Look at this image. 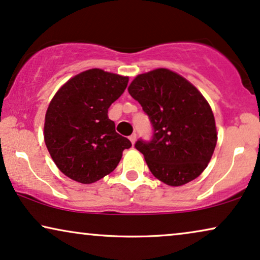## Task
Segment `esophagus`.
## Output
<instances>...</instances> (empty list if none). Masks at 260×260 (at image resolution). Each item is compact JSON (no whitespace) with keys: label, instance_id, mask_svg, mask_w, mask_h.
I'll return each instance as SVG.
<instances>
[{"label":"esophagus","instance_id":"esophagus-1","mask_svg":"<svg viewBox=\"0 0 260 260\" xmlns=\"http://www.w3.org/2000/svg\"><path fill=\"white\" fill-rule=\"evenodd\" d=\"M129 140L131 141V143L135 144V142H136V134H133L131 136L129 137Z\"/></svg>","mask_w":260,"mask_h":260}]
</instances>
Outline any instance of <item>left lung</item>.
Returning <instances> with one entry per match:
<instances>
[{
    "mask_svg": "<svg viewBox=\"0 0 260 260\" xmlns=\"http://www.w3.org/2000/svg\"><path fill=\"white\" fill-rule=\"evenodd\" d=\"M127 91L154 130L151 141L135 144L152 175L173 187L197 179L211 161L218 140L214 115L204 95L167 69L140 74Z\"/></svg>",
    "mask_w": 260,
    "mask_h": 260,
    "instance_id": "obj_1",
    "label": "left lung"
}]
</instances>
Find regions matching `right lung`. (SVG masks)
I'll use <instances>...</instances> for the list:
<instances>
[{"label":"right lung","instance_id":"1","mask_svg":"<svg viewBox=\"0 0 260 260\" xmlns=\"http://www.w3.org/2000/svg\"><path fill=\"white\" fill-rule=\"evenodd\" d=\"M129 78L99 69L63 84L49 103L44 137L60 172L80 183H93L118 166L126 137L116 133L108 110L123 94Z\"/></svg>","mask_w":260,"mask_h":260}]
</instances>
